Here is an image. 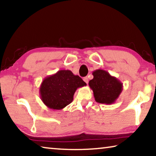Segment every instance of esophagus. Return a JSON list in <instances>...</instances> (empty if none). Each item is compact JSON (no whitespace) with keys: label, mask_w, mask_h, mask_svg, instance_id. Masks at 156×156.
Wrapping results in <instances>:
<instances>
[{"label":"esophagus","mask_w":156,"mask_h":156,"mask_svg":"<svg viewBox=\"0 0 156 156\" xmlns=\"http://www.w3.org/2000/svg\"><path fill=\"white\" fill-rule=\"evenodd\" d=\"M83 80L85 82V83H87V84H88V82H89V79H88V78L87 77H84V78H83Z\"/></svg>","instance_id":"34e87169"}]
</instances>
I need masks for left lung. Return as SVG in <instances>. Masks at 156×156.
Masks as SVG:
<instances>
[{
  "instance_id": "obj_1",
  "label": "left lung",
  "mask_w": 156,
  "mask_h": 156,
  "mask_svg": "<svg viewBox=\"0 0 156 156\" xmlns=\"http://www.w3.org/2000/svg\"><path fill=\"white\" fill-rule=\"evenodd\" d=\"M92 74L94 78L89 85L94 92L95 100L102 104L114 103L122 91V83L103 69H96Z\"/></svg>"
}]
</instances>
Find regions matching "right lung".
I'll return each mask as SVG.
<instances>
[{
	"instance_id": "obj_1",
	"label": "right lung",
	"mask_w": 156,
	"mask_h": 156,
	"mask_svg": "<svg viewBox=\"0 0 156 156\" xmlns=\"http://www.w3.org/2000/svg\"><path fill=\"white\" fill-rule=\"evenodd\" d=\"M86 85L83 79L70 70H59L42 82L39 89L41 98L49 109H62L73 101L76 89Z\"/></svg>"
}]
</instances>
